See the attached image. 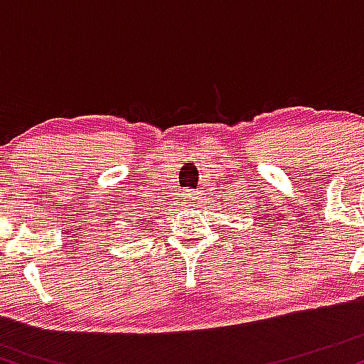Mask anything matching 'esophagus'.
Masks as SVG:
<instances>
[{"instance_id":"esophagus-1","label":"esophagus","mask_w":364,"mask_h":364,"mask_svg":"<svg viewBox=\"0 0 364 364\" xmlns=\"http://www.w3.org/2000/svg\"><path fill=\"white\" fill-rule=\"evenodd\" d=\"M183 198H185V202L190 203V202H193V200L196 198V193H193V191H191V190H186L185 193H183Z\"/></svg>"}]
</instances>
